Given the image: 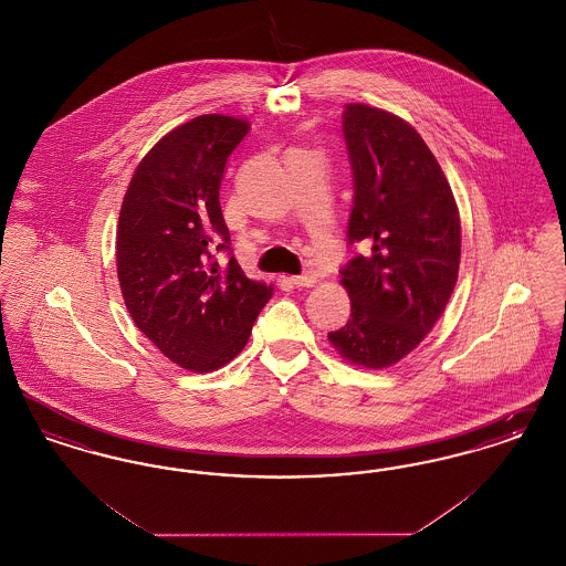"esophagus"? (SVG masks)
Segmentation results:
<instances>
[{
  "instance_id": "34e87169",
  "label": "esophagus",
  "mask_w": 566,
  "mask_h": 566,
  "mask_svg": "<svg viewBox=\"0 0 566 566\" xmlns=\"http://www.w3.org/2000/svg\"><path fill=\"white\" fill-rule=\"evenodd\" d=\"M291 282L295 284L296 289H310L316 284V275L314 273H305V275H293Z\"/></svg>"
}]
</instances>
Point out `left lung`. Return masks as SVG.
Listing matches in <instances>:
<instances>
[{
	"label": "left lung",
	"mask_w": 566,
	"mask_h": 566,
	"mask_svg": "<svg viewBox=\"0 0 566 566\" xmlns=\"http://www.w3.org/2000/svg\"><path fill=\"white\" fill-rule=\"evenodd\" d=\"M344 137L354 174L348 240L369 250L342 270L350 321L328 333L348 363H399L441 318L457 286L460 216L441 165L401 116L348 104Z\"/></svg>",
	"instance_id": "left-lung-1"
}]
</instances>
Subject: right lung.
I'll return each mask as SVG.
<instances>
[{"label": "right lung", "mask_w": 566, "mask_h": 566, "mask_svg": "<svg viewBox=\"0 0 566 566\" xmlns=\"http://www.w3.org/2000/svg\"><path fill=\"white\" fill-rule=\"evenodd\" d=\"M248 120L203 114L163 135L135 169L116 231V271L135 326L171 363L214 371L248 344L273 286L245 277L227 250L218 190Z\"/></svg>", "instance_id": "right-lung-1"}]
</instances>
